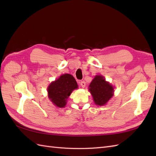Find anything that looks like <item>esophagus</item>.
I'll list each match as a JSON object with an SVG mask.
<instances>
[{"label":"esophagus","instance_id":"34e87169","mask_svg":"<svg viewBox=\"0 0 156 156\" xmlns=\"http://www.w3.org/2000/svg\"><path fill=\"white\" fill-rule=\"evenodd\" d=\"M80 84V86H81L82 88H84L85 86H86V82L84 81H81Z\"/></svg>","mask_w":156,"mask_h":156}]
</instances>
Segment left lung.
<instances>
[{"label": "left lung", "instance_id": "obj_1", "mask_svg": "<svg viewBox=\"0 0 156 156\" xmlns=\"http://www.w3.org/2000/svg\"><path fill=\"white\" fill-rule=\"evenodd\" d=\"M89 90L96 105H105L113 95V87L102 76H96L89 86Z\"/></svg>", "mask_w": 156, "mask_h": 156}]
</instances>
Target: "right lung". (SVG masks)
<instances>
[{
	"mask_svg": "<svg viewBox=\"0 0 156 156\" xmlns=\"http://www.w3.org/2000/svg\"><path fill=\"white\" fill-rule=\"evenodd\" d=\"M77 88V82L72 75L63 74L49 86L48 88L49 98L55 106L59 108L64 107L67 98L73 90Z\"/></svg>",
	"mask_w": 156,
	"mask_h": 156,
	"instance_id": "add662e5",
	"label": "right lung"
}]
</instances>
